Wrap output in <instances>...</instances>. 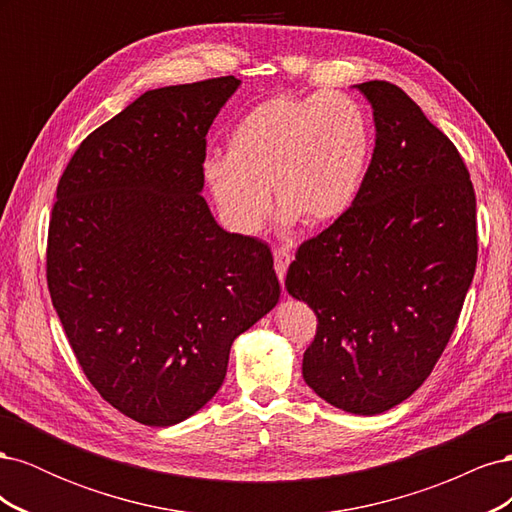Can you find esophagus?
Instances as JSON below:
<instances>
[{
	"label": "esophagus",
	"mask_w": 512,
	"mask_h": 512,
	"mask_svg": "<svg viewBox=\"0 0 512 512\" xmlns=\"http://www.w3.org/2000/svg\"><path fill=\"white\" fill-rule=\"evenodd\" d=\"M273 260H275V273H277V277H280V282L284 284V277H286L288 265L292 260V254L286 250V247H277V250L273 252Z\"/></svg>",
	"instance_id": "34e87169"
}]
</instances>
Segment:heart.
I'll use <instances>...</instances> for the list:
<instances>
[{"mask_svg":"<svg viewBox=\"0 0 512 512\" xmlns=\"http://www.w3.org/2000/svg\"><path fill=\"white\" fill-rule=\"evenodd\" d=\"M369 153V119L350 96H275L235 123L226 158H209L203 175L222 220L241 235L265 224L269 188L284 222L320 228L354 205Z\"/></svg>","mask_w":512,"mask_h":512,"instance_id":"b5f03b06","label":"heart"}]
</instances>
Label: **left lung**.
Instances as JSON below:
<instances>
[{"label": "left lung", "mask_w": 512, "mask_h": 512, "mask_svg": "<svg viewBox=\"0 0 512 512\" xmlns=\"http://www.w3.org/2000/svg\"><path fill=\"white\" fill-rule=\"evenodd\" d=\"M356 89L376 147L346 215L299 245L286 288L314 309L307 386L331 406L380 414L436 367L476 271V194L442 130L397 85Z\"/></svg>", "instance_id": "left-lung-1"}]
</instances>
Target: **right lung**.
I'll return each mask as SVG.
<instances>
[{
  "instance_id": "obj_1",
  "label": "right lung",
  "mask_w": 512,
  "mask_h": 512,
  "mask_svg": "<svg viewBox=\"0 0 512 512\" xmlns=\"http://www.w3.org/2000/svg\"><path fill=\"white\" fill-rule=\"evenodd\" d=\"M239 79L147 91L74 151L57 185L46 284L91 386L168 427L220 391L235 337L280 299L269 245L200 194L207 132Z\"/></svg>"
}]
</instances>
